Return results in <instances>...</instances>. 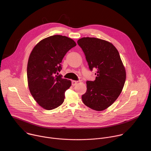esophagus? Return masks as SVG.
<instances>
[{
    "instance_id": "34e87169",
    "label": "esophagus",
    "mask_w": 151,
    "mask_h": 151,
    "mask_svg": "<svg viewBox=\"0 0 151 151\" xmlns=\"http://www.w3.org/2000/svg\"><path fill=\"white\" fill-rule=\"evenodd\" d=\"M77 81H74V80H73V81H72V86H76V85L77 84Z\"/></svg>"
}]
</instances>
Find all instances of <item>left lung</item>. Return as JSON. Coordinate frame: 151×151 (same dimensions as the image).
Segmentation results:
<instances>
[{
    "label": "left lung",
    "instance_id": "left-lung-1",
    "mask_svg": "<svg viewBox=\"0 0 151 151\" xmlns=\"http://www.w3.org/2000/svg\"><path fill=\"white\" fill-rule=\"evenodd\" d=\"M83 50L89 68H96L94 81H87V91L81 97L87 107L102 111L117 99L123 88L126 74L125 68L116 47L110 42L84 37L77 41Z\"/></svg>",
    "mask_w": 151,
    "mask_h": 151
}]
</instances>
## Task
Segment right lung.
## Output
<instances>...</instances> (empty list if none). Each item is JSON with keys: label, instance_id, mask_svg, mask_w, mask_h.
<instances>
[{"label": "right lung", "instance_id": "1", "mask_svg": "<svg viewBox=\"0 0 151 151\" xmlns=\"http://www.w3.org/2000/svg\"><path fill=\"white\" fill-rule=\"evenodd\" d=\"M76 46L75 41L65 36L55 35L40 41L31 51L27 65L30 93L44 109H54L63 104L65 92L71 81L58 75L66 53Z\"/></svg>", "mask_w": 151, "mask_h": 151}]
</instances>
